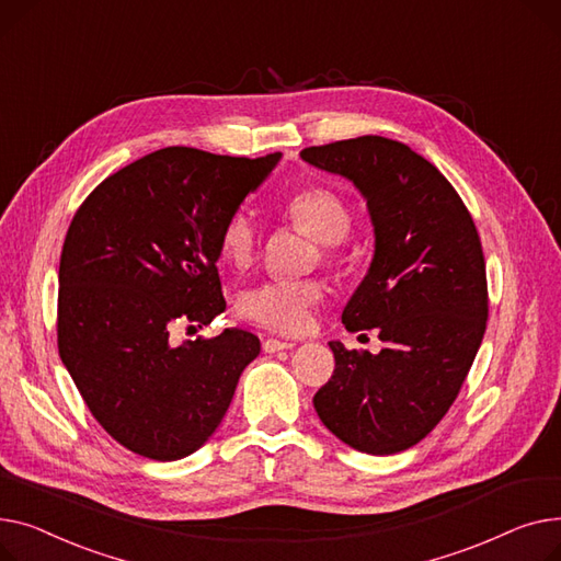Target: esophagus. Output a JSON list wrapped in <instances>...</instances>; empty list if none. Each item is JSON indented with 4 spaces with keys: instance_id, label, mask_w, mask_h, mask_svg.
Instances as JSON below:
<instances>
[{
    "instance_id": "34e87169",
    "label": "esophagus",
    "mask_w": 561,
    "mask_h": 561,
    "mask_svg": "<svg viewBox=\"0 0 561 561\" xmlns=\"http://www.w3.org/2000/svg\"><path fill=\"white\" fill-rule=\"evenodd\" d=\"M296 344L294 342H283V340H274V337H267L265 342H262V348H265V353H278V351H289L294 348Z\"/></svg>"
}]
</instances>
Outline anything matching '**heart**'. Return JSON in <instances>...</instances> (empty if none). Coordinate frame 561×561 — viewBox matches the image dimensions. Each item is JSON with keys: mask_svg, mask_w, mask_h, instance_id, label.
<instances>
[{"mask_svg": "<svg viewBox=\"0 0 561 561\" xmlns=\"http://www.w3.org/2000/svg\"><path fill=\"white\" fill-rule=\"evenodd\" d=\"M283 219L323 244L325 257H340V242L353 228V208L344 196L328 187H301L280 206ZM257 226L249 210L238 208L219 230V255L230 267H247L257 251ZM325 287L319 278H270L244 287L238 296V312L244 321L278 335L310 331L314 310Z\"/></svg>", "mask_w": 561, "mask_h": 561, "instance_id": "obj_1", "label": "heart"}]
</instances>
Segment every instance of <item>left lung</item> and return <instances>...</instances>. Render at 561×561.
I'll return each instance as SVG.
<instances>
[{"mask_svg": "<svg viewBox=\"0 0 561 561\" xmlns=\"http://www.w3.org/2000/svg\"><path fill=\"white\" fill-rule=\"evenodd\" d=\"M301 158L365 194L376 253L344 308L348 333L371 331L380 353L331 342L335 371L314 410L344 444L369 455L419 444L455 403L489 317L478 228L448 179L408 145L359 136Z\"/></svg>", "mask_w": 561, "mask_h": 561, "instance_id": "1", "label": "left lung"}]
</instances>
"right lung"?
Masks as SVG:
<instances>
[{"instance_id": "1", "label": "right lung", "mask_w": 561, "mask_h": 561, "mask_svg": "<svg viewBox=\"0 0 561 561\" xmlns=\"http://www.w3.org/2000/svg\"><path fill=\"white\" fill-rule=\"evenodd\" d=\"M280 153L158 149L99 183L65 236L58 267V353L88 410L124 448L172 462L208 442L253 333L174 344L172 331L224 312L219 230Z\"/></svg>"}]
</instances>
